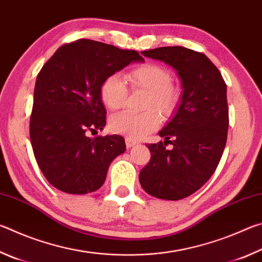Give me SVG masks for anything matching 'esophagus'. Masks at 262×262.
Masks as SVG:
<instances>
[{
  "label": "esophagus",
  "instance_id": "34e87169",
  "mask_svg": "<svg viewBox=\"0 0 262 262\" xmlns=\"http://www.w3.org/2000/svg\"><path fill=\"white\" fill-rule=\"evenodd\" d=\"M126 145H127V148H132V147H134L135 144H137V141H135L134 139H132V137H126Z\"/></svg>",
  "mask_w": 262,
  "mask_h": 262
}]
</instances>
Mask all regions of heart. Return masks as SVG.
Masks as SVG:
<instances>
[{
    "label": "heart",
    "instance_id": "1",
    "mask_svg": "<svg viewBox=\"0 0 262 262\" xmlns=\"http://www.w3.org/2000/svg\"><path fill=\"white\" fill-rule=\"evenodd\" d=\"M126 81L132 91L145 92L142 100V113L122 112L113 115L110 128L118 134L132 139H141L157 129L159 117L168 118L174 113L180 101V91L173 84L170 70L156 63H144L126 74ZM128 90L126 83L118 75H110L100 85V98L111 111L120 110L126 103Z\"/></svg>",
    "mask_w": 262,
    "mask_h": 262
}]
</instances>
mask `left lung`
Instances as JSON below:
<instances>
[{
  "mask_svg": "<svg viewBox=\"0 0 262 262\" xmlns=\"http://www.w3.org/2000/svg\"><path fill=\"white\" fill-rule=\"evenodd\" d=\"M142 54L172 66L184 91L173 119L158 133L165 141L148 144L151 157L140 172V184L155 198L181 200L209 180L223 155L229 127L227 84L203 53L171 46Z\"/></svg>",
  "mask_w": 262,
  "mask_h": 262,
  "instance_id": "obj_1",
  "label": "left lung"
}]
</instances>
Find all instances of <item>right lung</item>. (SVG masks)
<instances>
[{
	"label": "right lung",
	"instance_id": "1",
	"mask_svg": "<svg viewBox=\"0 0 262 262\" xmlns=\"http://www.w3.org/2000/svg\"><path fill=\"white\" fill-rule=\"evenodd\" d=\"M136 51L79 39L57 48L37 76L30 139L48 183L68 194L101 187L111 162L126 150L120 135L89 137L106 123L100 85L130 62Z\"/></svg>",
	"mask_w": 262,
	"mask_h": 262
}]
</instances>
